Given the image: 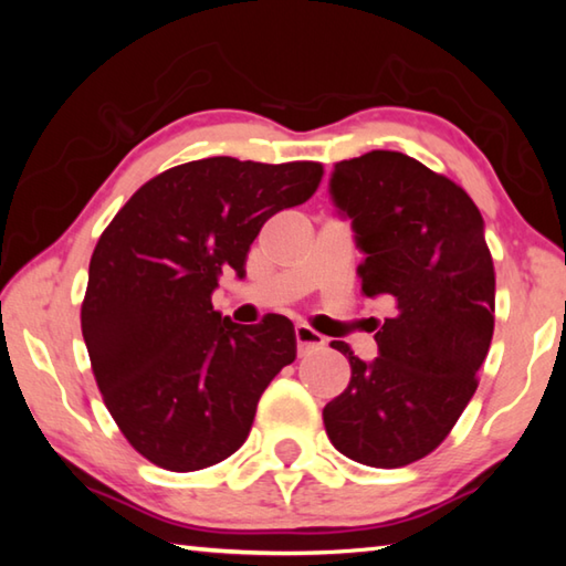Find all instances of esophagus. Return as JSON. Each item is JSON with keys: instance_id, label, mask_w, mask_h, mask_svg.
I'll use <instances>...</instances> for the list:
<instances>
[{"instance_id": "34e87169", "label": "esophagus", "mask_w": 566, "mask_h": 566, "mask_svg": "<svg viewBox=\"0 0 566 566\" xmlns=\"http://www.w3.org/2000/svg\"><path fill=\"white\" fill-rule=\"evenodd\" d=\"M294 337H296V349H300V354L312 352V349H322L324 344H327V339H324L319 332L304 327V324H300V327L294 329Z\"/></svg>"}]
</instances>
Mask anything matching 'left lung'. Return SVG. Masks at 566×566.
Masks as SVG:
<instances>
[{"label":"left lung","mask_w":566,"mask_h":566,"mask_svg":"<svg viewBox=\"0 0 566 566\" xmlns=\"http://www.w3.org/2000/svg\"><path fill=\"white\" fill-rule=\"evenodd\" d=\"M329 197L352 219L364 296H385L379 357L349 359V387L324 407L344 457L395 469L444 442L476 391L494 334V264L484 219L452 179L401 151L375 149L334 165Z\"/></svg>","instance_id":"obj_1"}]
</instances>
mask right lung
<instances>
[{
	"label": "right lung",
	"mask_w": 566,
	"mask_h": 566,
	"mask_svg": "<svg viewBox=\"0 0 566 566\" xmlns=\"http://www.w3.org/2000/svg\"><path fill=\"white\" fill-rule=\"evenodd\" d=\"M322 165L209 157L134 191L90 262L82 334L109 415L142 457L197 472L234 454L266 385L296 357L294 324L214 312L219 274H247L270 217L304 205Z\"/></svg>",
	"instance_id": "1"
}]
</instances>
